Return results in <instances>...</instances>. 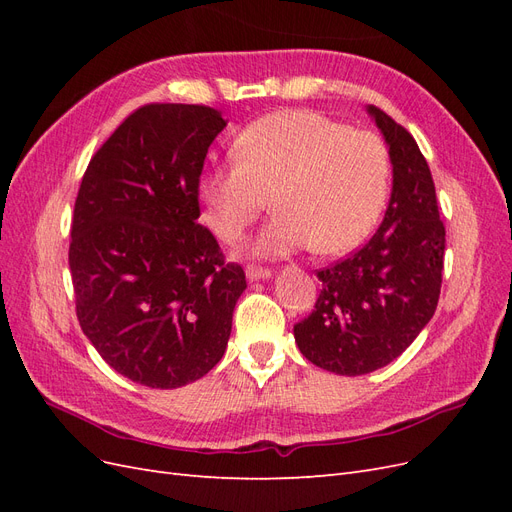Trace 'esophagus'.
I'll use <instances>...</instances> for the list:
<instances>
[{
	"label": "esophagus",
	"mask_w": 512,
	"mask_h": 512,
	"mask_svg": "<svg viewBox=\"0 0 512 512\" xmlns=\"http://www.w3.org/2000/svg\"><path fill=\"white\" fill-rule=\"evenodd\" d=\"M245 273H247V277H250L252 282L267 280V277H271V271L267 267H258V265H247Z\"/></svg>",
	"instance_id": "1"
}]
</instances>
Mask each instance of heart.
<instances>
[{"mask_svg": "<svg viewBox=\"0 0 512 512\" xmlns=\"http://www.w3.org/2000/svg\"><path fill=\"white\" fill-rule=\"evenodd\" d=\"M235 151L237 158L200 181V200L207 226L235 243L273 194V220L247 245L254 256L280 258L305 247L344 254L369 235L384 207L391 166L374 132L290 108L250 123Z\"/></svg>", "mask_w": 512, "mask_h": 512, "instance_id": "1", "label": "heart"}]
</instances>
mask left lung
<instances>
[{"label":"left lung","mask_w":512,"mask_h":512,"mask_svg":"<svg viewBox=\"0 0 512 512\" xmlns=\"http://www.w3.org/2000/svg\"><path fill=\"white\" fill-rule=\"evenodd\" d=\"M367 111L389 143V209L363 247L318 271L312 314L294 324L305 359L339 376H363L397 359L436 312L444 271L446 230L427 160L391 115Z\"/></svg>","instance_id":"left-lung-1"}]
</instances>
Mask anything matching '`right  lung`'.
I'll return each mask as SVG.
<instances>
[{"mask_svg":"<svg viewBox=\"0 0 512 512\" xmlns=\"http://www.w3.org/2000/svg\"><path fill=\"white\" fill-rule=\"evenodd\" d=\"M218 108L145 104L91 158L70 228L76 318L102 359L151 389L203 378L224 356L245 273L198 224Z\"/></svg>","mask_w":512,"mask_h":512,"instance_id":"obj_1","label":"right lung"}]
</instances>
